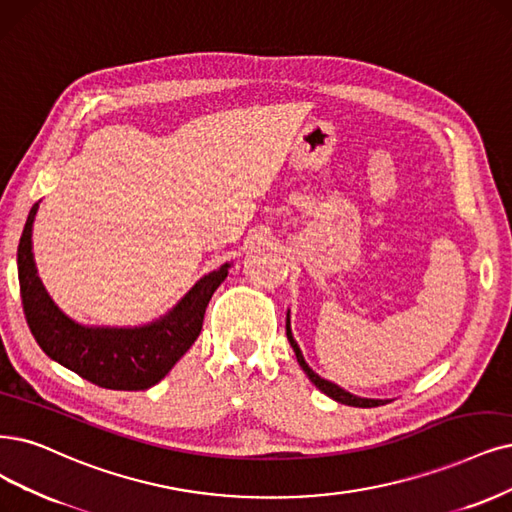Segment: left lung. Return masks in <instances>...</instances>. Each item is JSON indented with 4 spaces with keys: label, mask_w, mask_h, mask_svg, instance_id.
Here are the masks:
<instances>
[{
    "label": "left lung",
    "mask_w": 512,
    "mask_h": 512,
    "mask_svg": "<svg viewBox=\"0 0 512 512\" xmlns=\"http://www.w3.org/2000/svg\"><path fill=\"white\" fill-rule=\"evenodd\" d=\"M287 337H289L291 348H293V352H295V356H297V363H299V367L306 371V375L310 377V382H312L320 392H325L327 396H331L333 401L342 403V405H352V407H377V405H384V401H380V399H361V396L350 394V392H346L344 388H339L337 384H331V382L323 380V377H320L318 373H314V371L308 367V363L304 361V354H301V350H299L297 342L293 339L291 325H289V316H287Z\"/></svg>",
    "instance_id": "left-lung-1"
}]
</instances>
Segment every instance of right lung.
Here are the masks:
<instances>
[{"mask_svg":"<svg viewBox=\"0 0 512 512\" xmlns=\"http://www.w3.org/2000/svg\"><path fill=\"white\" fill-rule=\"evenodd\" d=\"M37 206L33 204L29 211L16 259L23 312L35 342L52 361L101 388L147 390L156 386L198 339L208 301L232 263L202 276L173 310L154 323L132 329L84 327L54 306L37 276L31 253Z\"/></svg>","mask_w":512,"mask_h":512,"instance_id":"1","label":"right lung"}]
</instances>
